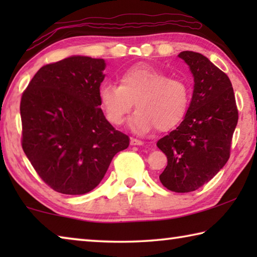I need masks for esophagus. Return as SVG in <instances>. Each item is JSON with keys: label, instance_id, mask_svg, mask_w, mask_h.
Instances as JSON below:
<instances>
[{"label": "esophagus", "instance_id": "34e87169", "mask_svg": "<svg viewBox=\"0 0 257 257\" xmlns=\"http://www.w3.org/2000/svg\"><path fill=\"white\" fill-rule=\"evenodd\" d=\"M130 144H132L133 146H142L144 143H143L142 141H139V139H136V138H132L130 139Z\"/></svg>", "mask_w": 257, "mask_h": 257}]
</instances>
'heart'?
I'll list each match as a JSON object with an SVG mask.
<instances>
[{
	"mask_svg": "<svg viewBox=\"0 0 257 257\" xmlns=\"http://www.w3.org/2000/svg\"><path fill=\"white\" fill-rule=\"evenodd\" d=\"M98 97L107 120L121 124L134 104L137 111L129 127L136 134H147L158 128L167 132L185 118L190 103V88L178 77H168L161 69L141 63L121 73L119 85L104 82Z\"/></svg>",
	"mask_w": 257,
	"mask_h": 257,
	"instance_id": "heart-1",
	"label": "heart"
}]
</instances>
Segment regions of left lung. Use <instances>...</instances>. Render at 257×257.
Returning <instances> with one entry per match:
<instances>
[{"label":"left lung","mask_w":257,"mask_h":257,"mask_svg":"<svg viewBox=\"0 0 257 257\" xmlns=\"http://www.w3.org/2000/svg\"><path fill=\"white\" fill-rule=\"evenodd\" d=\"M179 58L193 73V97L182 122L156 145L168 159L160 181L169 190L189 193L227 163L238 110L231 81L223 71L196 52L184 51Z\"/></svg>","instance_id":"1"}]
</instances>
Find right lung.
I'll list each match as a JSON object with an SVG mask.
<instances>
[{
	"mask_svg": "<svg viewBox=\"0 0 257 257\" xmlns=\"http://www.w3.org/2000/svg\"><path fill=\"white\" fill-rule=\"evenodd\" d=\"M103 59L72 55L46 64L23 94V150L43 181L66 195L93 190L129 137L104 116Z\"/></svg>",
	"mask_w": 257,
	"mask_h": 257,
	"instance_id": "obj_1",
	"label": "right lung"
}]
</instances>
